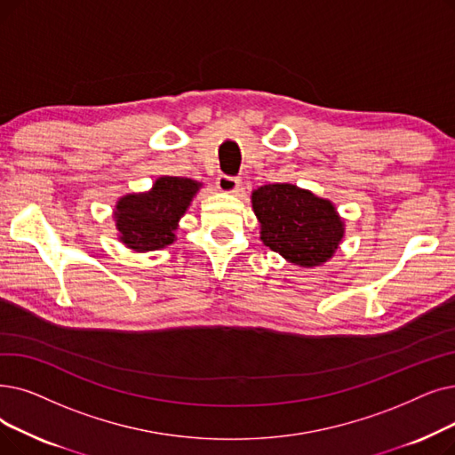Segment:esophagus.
<instances>
[{
    "mask_svg": "<svg viewBox=\"0 0 455 455\" xmlns=\"http://www.w3.org/2000/svg\"><path fill=\"white\" fill-rule=\"evenodd\" d=\"M217 189L223 191V193H235L240 189V179H235V176H228V174H220L217 176Z\"/></svg>",
    "mask_w": 455,
    "mask_h": 455,
    "instance_id": "esophagus-1",
    "label": "esophagus"
}]
</instances>
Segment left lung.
<instances>
[{"label":"left lung","instance_id":"8db88e82","mask_svg":"<svg viewBox=\"0 0 455 455\" xmlns=\"http://www.w3.org/2000/svg\"><path fill=\"white\" fill-rule=\"evenodd\" d=\"M260 240L295 266L315 267L332 259L344 221L331 201L293 184H267L251 195Z\"/></svg>","mask_w":455,"mask_h":455}]
</instances>
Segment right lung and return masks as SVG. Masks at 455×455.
Listing matches in <instances>:
<instances>
[{"label":"right lung","instance_id":"right-lung-1","mask_svg":"<svg viewBox=\"0 0 455 455\" xmlns=\"http://www.w3.org/2000/svg\"><path fill=\"white\" fill-rule=\"evenodd\" d=\"M203 184L180 176H162L150 191L130 193L115 206L118 240L128 249L147 252L174 242V230Z\"/></svg>","mask_w":455,"mask_h":455}]
</instances>
